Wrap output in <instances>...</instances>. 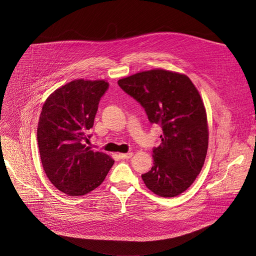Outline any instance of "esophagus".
Here are the masks:
<instances>
[{"label": "esophagus", "instance_id": "esophagus-1", "mask_svg": "<svg viewBox=\"0 0 256 256\" xmlns=\"http://www.w3.org/2000/svg\"><path fill=\"white\" fill-rule=\"evenodd\" d=\"M118 156L122 160H128V158L132 156V152H128V153H119Z\"/></svg>", "mask_w": 256, "mask_h": 256}]
</instances>
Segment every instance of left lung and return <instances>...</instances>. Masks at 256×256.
<instances>
[{"label":"left lung","instance_id":"left-lung-1","mask_svg":"<svg viewBox=\"0 0 256 256\" xmlns=\"http://www.w3.org/2000/svg\"><path fill=\"white\" fill-rule=\"evenodd\" d=\"M118 84L162 128L153 166L142 175L145 185L162 198L179 196L194 182L207 156L208 120L198 90L186 75L162 69L139 72Z\"/></svg>","mask_w":256,"mask_h":256}]
</instances>
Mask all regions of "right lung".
Here are the masks:
<instances>
[{
    "mask_svg": "<svg viewBox=\"0 0 256 256\" xmlns=\"http://www.w3.org/2000/svg\"><path fill=\"white\" fill-rule=\"evenodd\" d=\"M108 86L106 80H73L56 90L42 107L37 130L41 162L50 182L68 196L96 190L114 164L84 143Z\"/></svg>",
    "mask_w": 256,
    "mask_h": 256,
    "instance_id": "right-lung-1",
    "label": "right lung"
}]
</instances>
